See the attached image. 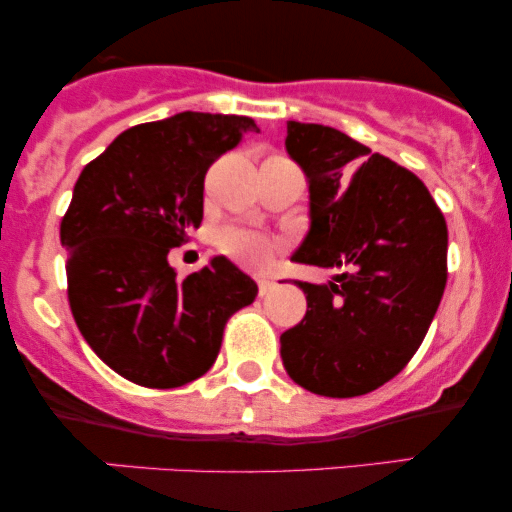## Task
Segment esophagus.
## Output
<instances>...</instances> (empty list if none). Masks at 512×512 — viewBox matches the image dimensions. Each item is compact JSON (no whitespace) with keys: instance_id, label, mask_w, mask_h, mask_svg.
I'll list each match as a JSON object with an SVG mask.
<instances>
[{"instance_id":"esophagus-1","label":"esophagus","mask_w":512,"mask_h":512,"mask_svg":"<svg viewBox=\"0 0 512 512\" xmlns=\"http://www.w3.org/2000/svg\"><path fill=\"white\" fill-rule=\"evenodd\" d=\"M257 289H260V296H267V293L274 289V281L267 279V276H260V279H257Z\"/></svg>"}]
</instances>
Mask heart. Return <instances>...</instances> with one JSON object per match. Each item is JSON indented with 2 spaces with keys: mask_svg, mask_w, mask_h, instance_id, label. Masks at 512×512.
<instances>
[{
  "mask_svg": "<svg viewBox=\"0 0 512 512\" xmlns=\"http://www.w3.org/2000/svg\"><path fill=\"white\" fill-rule=\"evenodd\" d=\"M216 245L223 255L245 264V267H262L276 252L274 240L260 231H252V228H223L216 238Z\"/></svg>",
  "mask_w": 512,
  "mask_h": 512,
  "instance_id": "b5f03b06",
  "label": "heart"
}]
</instances>
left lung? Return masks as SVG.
<instances>
[{"label":"left lung","instance_id":"left-lung-1","mask_svg":"<svg viewBox=\"0 0 512 512\" xmlns=\"http://www.w3.org/2000/svg\"><path fill=\"white\" fill-rule=\"evenodd\" d=\"M286 151L310 192V231L291 260L342 274L296 281L308 310L281 334V361L315 395H366L424 342L448 281V226L414 173L339 129L291 120Z\"/></svg>","mask_w":512,"mask_h":512}]
</instances>
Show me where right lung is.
<instances>
[{"mask_svg": "<svg viewBox=\"0 0 512 512\" xmlns=\"http://www.w3.org/2000/svg\"><path fill=\"white\" fill-rule=\"evenodd\" d=\"M260 132L243 115L178 113L122 132L81 170L60 226L76 327L122 378L180 387L219 356L223 327L257 284L226 257L178 279L170 248L204 216V175Z\"/></svg>", "mask_w": 512, "mask_h": 512, "instance_id": "obj_1", "label": "right lung"}]
</instances>
